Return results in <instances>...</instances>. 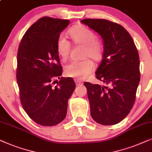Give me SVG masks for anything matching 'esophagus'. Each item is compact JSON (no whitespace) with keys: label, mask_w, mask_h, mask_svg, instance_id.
<instances>
[{"label":"esophagus","mask_w":152,"mask_h":152,"mask_svg":"<svg viewBox=\"0 0 152 152\" xmlns=\"http://www.w3.org/2000/svg\"><path fill=\"white\" fill-rule=\"evenodd\" d=\"M74 81H75V83H76V86H80V85H83V82L78 79H74Z\"/></svg>","instance_id":"34e87169"}]
</instances>
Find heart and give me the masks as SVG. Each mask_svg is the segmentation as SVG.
<instances>
[{"instance_id":"1","label":"heart","mask_w":152,"mask_h":152,"mask_svg":"<svg viewBox=\"0 0 152 152\" xmlns=\"http://www.w3.org/2000/svg\"><path fill=\"white\" fill-rule=\"evenodd\" d=\"M68 35L76 45L83 46V58H92L94 61L102 59L104 53V44L92 30L86 26L78 24L69 30ZM56 50L62 60H66L69 56L71 44L62 36H59L56 41ZM94 63L90 59L82 61H74L64 68V73L69 77L84 79L94 70Z\"/></svg>"}]
</instances>
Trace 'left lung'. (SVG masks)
<instances>
[{
  "label": "left lung",
  "instance_id": "8db88e82",
  "mask_svg": "<svg viewBox=\"0 0 152 152\" xmlns=\"http://www.w3.org/2000/svg\"><path fill=\"white\" fill-rule=\"evenodd\" d=\"M81 23L102 37L104 53L96 78L109 86L84 83L91 116L100 124H116L134 104L140 78L138 51L130 34L120 24L101 19H83Z\"/></svg>",
  "mask_w": 152,
  "mask_h": 152
}]
</instances>
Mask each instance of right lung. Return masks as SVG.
Instances as JSON below:
<instances>
[{"mask_svg": "<svg viewBox=\"0 0 152 152\" xmlns=\"http://www.w3.org/2000/svg\"><path fill=\"white\" fill-rule=\"evenodd\" d=\"M69 23V20L42 17L28 28L19 46L20 100L28 116L42 126H55L64 120L68 100L76 88L72 78L61 77L56 86L52 83L62 73L56 41Z\"/></svg>", "mask_w": 152, "mask_h": 152, "instance_id": "1", "label": "right lung"}]
</instances>
